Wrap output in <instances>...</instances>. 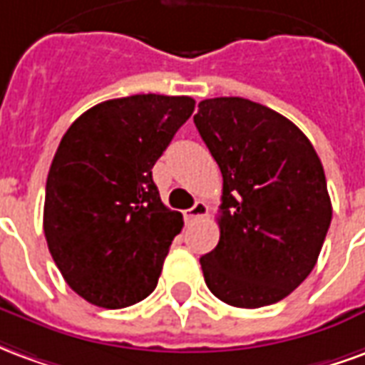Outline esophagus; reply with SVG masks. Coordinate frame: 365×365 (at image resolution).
Returning a JSON list of instances; mask_svg holds the SVG:
<instances>
[{
  "mask_svg": "<svg viewBox=\"0 0 365 365\" xmlns=\"http://www.w3.org/2000/svg\"><path fill=\"white\" fill-rule=\"evenodd\" d=\"M205 215H207V203H203V201H195V205L185 211V221L193 222V221H197V219H201V217H205Z\"/></svg>",
  "mask_w": 365,
  "mask_h": 365,
  "instance_id": "34e87169",
  "label": "esophagus"
}]
</instances>
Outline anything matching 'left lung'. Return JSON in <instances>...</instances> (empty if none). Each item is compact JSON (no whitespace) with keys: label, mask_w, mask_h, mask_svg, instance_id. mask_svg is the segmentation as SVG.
Instances as JSON below:
<instances>
[{"label":"left lung","mask_w":365,"mask_h":365,"mask_svg":"<svg viewBox=\"0 0 365 365\" xmlns=\"http://www.w3.org/2000/svg\"><path fill=\"white\" fill-rule=\"evenodd\" d=\"M222 174L221 238L201 269L215 297L258 309L313 272L332 219L313 144L289 119L245 97H215L193 117Z\"/></svg>","instance_id":"left-lung-1"}]
</instances>
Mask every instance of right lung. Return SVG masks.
Returning <instances> with one entry per match:
<instances>
[{
	"label": "right lung",
	"instance_id": "obj_1",
	"mask_svg": "<svg viewBox=\"0 0 365 365\" xmlns=\"http://www.w3.org/2000/svg\"><path fill=\"white\" fill-rule=\"evenodd\" d=\"M195 109L187 96L119 97L80 115L62 136L44 195V237L72 289L103 309L148 297L183 227L152 168Z\"/></svg>",
	"mask_w": 365,
	"mask_h": 365
}]
</instances>
